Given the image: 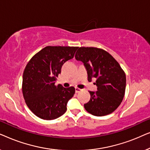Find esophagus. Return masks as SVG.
<instances>
[{
  "label": "esophagus",
  "mask_w": 150,
  "mask_h": 150,
  "mask_svg": "<svg viewBox=\"0 0 150 150\" xmlns=\"http://www.w3.org/2000/svg\"><path fill=\"white\" fill-rule=\"evenodd\" d=\"M81 90H82V89H79V88H78V87H76V88H75V91H76V93H79V92L81 91Z\"/></svg>",
  "instance_id": "1"
}]
</instances>
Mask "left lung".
<instances>
[{
    "mask_svg": "<svg viewBox=\"0 0 150 150\" xmlns=\"http://www.w3.org/2000/svg\"><path fill=\"white\" fill-rule=\"evenodd\" d=\"M75 58L83 63L88 81L96 79L97 91H89L86 110L98 117L111 113L120 105L126 90V74L120 64L106 51L93 47L79 48Z\"/></svg>",
    "mask_w": 150,
    "mask_h": 150,
    "instance_id": "left-lung-1",
    "label": "left lung"
}]
</instances>
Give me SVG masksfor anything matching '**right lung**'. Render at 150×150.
<instances>
[{"mask_svg": "<svg viewBox=\"0 0 150 150\" xmlns=\"http://www.w3.org/2000/svg\"><path fill=\"white\" fill-rule=\"evenodd\" d=\"M79 47L46 46L32 57L24 69L22 93L26 105L38 117L52 120L67 110L75 88L55 85L65 62L74 58Z\"/></svg>", "mask_w": 150, "mask_h": 150, "instance_id": "add662e5", "label": "right lung"}]
</instances>
